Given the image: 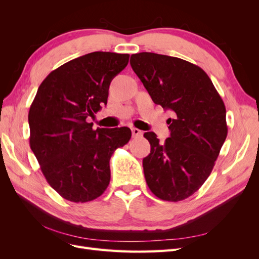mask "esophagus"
I'll return each instance as SVG.
<instances>
[{
	"label": "esophagus",
	"mask_w": 259,
	"mask_h": 259,
	"mask_svg": "<svg viewBox=\"0 0 259 259\" xmlns=\"http://www.w3.org/2000/svg\"><path fill=\"white\" fill-rule=\"evenodd\" d=\"M132 134H133V137H138L143 135V132L138 128H132Z\"/></svg>",
	"instance_id": "1"
}]
</instances>
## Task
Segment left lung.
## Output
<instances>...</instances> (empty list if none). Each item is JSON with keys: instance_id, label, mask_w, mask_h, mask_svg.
<instances>
[{"instance_id": "obj_1", "label": "left lung", "mask_w": 259, "mask_h": 259, "mask_svg": "<svg viewBox=\"0 0 259 259\" xmlns=\"http://www.w3.org/2000/svg\"><path fill=\"white\" fill-rule=\"evenodd\" d=\"M130 62L153 103L173 112L164 144L153 132L144 134L151 146L143 160L147 185L161 200H185L204 184L226 140L224 101L208 75L189 61L144 52Z\"/></svg>"}]
</instances>
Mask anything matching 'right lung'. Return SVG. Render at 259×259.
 <instances>
[{
    "label": "right lung",
    "mask_w": 259,
    "mask_h": 259,
    "mask_svg": "<svg viewBox=\"0 0 259 259\" xmlns=\"http://www.w3.org/2000/svg\"><path fill=\"white\" fill-rule=\"evenodd\" d=\"M128 59V54H86L38 86L28 115L30 147L48 183L68 201L100 197L110 183L111 155L131 139L128 127L94 130L88 122L107 105L109 86Z\"/></svg>",
    "instance_id": "add662e5"
}]
</instances>
